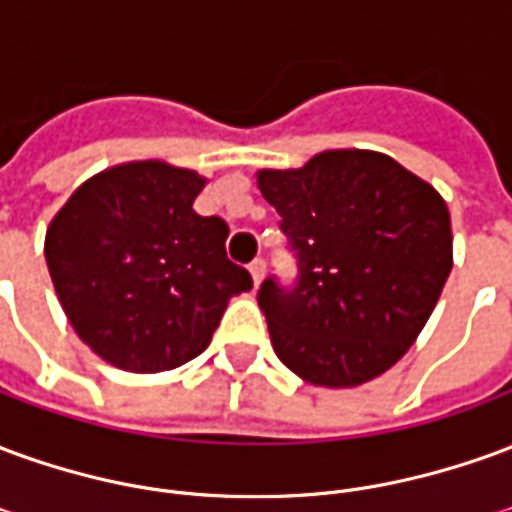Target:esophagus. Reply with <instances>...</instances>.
Returning <instances> with one entry per match:
<instances>
[{
	"instance_id": "1",
	"label": "esophagus",
	"mask_w": 512,
	"mask_h": 512,
	"mask_svg": "<svg viewBox=\"0 0 512 512\" xmlns=\"http://www.w3.org/2000/svg\"><path fill=\"white\" fill-rule=\"evenodd\" d=\"M249 274H252V282H255V288H257V285H260V279H263V274H266V260H263V257L252 260V263H249Z\"/></svg>"
}]
</instances>
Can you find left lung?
I'll return each mask as SVG.
<instances>
[{
	"label": "left lung",
	"mask_w": 512,
	"mask_h": 512,
	"mask_svg": "<svg viewBox=\"0 0 512 512\" xmlns=\"http://www.w3.org/2000/svg\"><path fill=\"white\" fill-rule=\"evenodd\" d=\"M257 186L296 257L293 285L263 279L271 345L315 386L381 376L428 323L452 268L439 191L373 150H326Z\"/></svg>",
	"instance_id": "obj_1"
}]
</instances>
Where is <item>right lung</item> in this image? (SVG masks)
<instances>
[{
  "label": "right lung",
  "instance_id": "obj_1",
  "mask_svg": "<svg viewBox=\"0 0 512 512\" xmlns=\"http://www.w3.org/2000/svg\"><path fill=\"white\" fill-rule=\"evenodd\" d=\"M202 186L191 169L120 164L82 183L49 224L62 310L109 365H186L208 348L227 301L252 288L249 271L227 260V222L191 208Z\"/></svg>",
  "mask_w": 512,
  "mask_h": 512
}]
</instances>
